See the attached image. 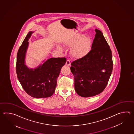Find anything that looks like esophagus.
<instances>
[{
    "instance_id": "34e87169",
    "label": "esophagus",
    "mask_w": 134,
    "mask_h": 134,
    "mask_svg": "<svg viewBox=\"0 0 134 134\" xmlns=\"http://www.w3.org/2000/svg\"><path fill=\"white\" fill-rule=\"evenodd\" d=\"M66 64V66H70V60H69V59H67Z\"/></svg>"
}]
</instances>
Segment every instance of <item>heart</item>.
<instances>
[{"label": "heart", "instance_id": "heart-1", "mask_svg": "<svg viewBox=\"0 0 134 134\" xmlns=\"http://www.w3.org/2000/svg\"><path fill=\"white\" fill-rule=\"evenodd\" d=\"M65 45L69 47L73 46L71 49L72 56L80 59L85 57L91 51V40L90 37L84 34H77L66 41ZM59 48L61 49L60 47Z\"/></svg>", "mask_w": 134, "mask_h": 134}]
</instances>
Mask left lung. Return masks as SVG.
<instances>
[{
	"mask_svg": "<svg viewBox=\"0 0 134 134\" xmlns=\"http://www.w3.org/2000/svg\"><path fill=\"white\" fill-rule=\"evenodd\" d=\"M91 49L85 57L71 63L75 89L83 97L100 94L107 85L113 68L111 49L103 33L95 30Z\"/></svg>",
	"mask_w": 134,
	"mask_h": 134,
	"instance_id": "obj_1",
	"label": "left lung"
}]
</instances>
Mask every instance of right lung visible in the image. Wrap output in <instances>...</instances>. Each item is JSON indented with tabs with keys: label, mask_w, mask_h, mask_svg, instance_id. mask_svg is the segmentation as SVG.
Listing matches in <instances>:
<instances>
[{
	"label": "right lung",
	"mask_w": 134,
	"mask_h": 134,
	"mask_svg": "<svg viewBox=\"0 0 134 134\" xmlns=\"http://www.w3.org/2000/svg\"><path fill=\"white\" fill-rule=\"evenodd\" d=\"M32 31L26 35L18 52L16 73L23 90L36 98L50 97L54 93L60 70L66 62L65 57L51 58L38 68L30 69L24 64L28 41Z\"/></svg>",
	"instance_id": "right-lung-1"
}]
</instances>
